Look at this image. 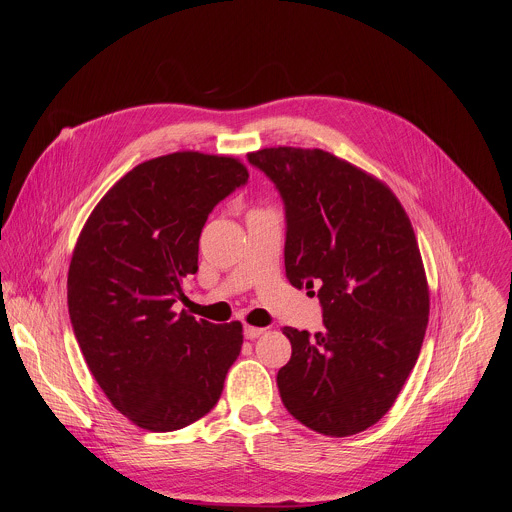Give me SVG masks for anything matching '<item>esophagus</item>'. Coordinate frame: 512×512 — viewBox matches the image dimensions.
Listing matches in <instances>:
<instances>
[{
    "instance_id": "obj_1",
    "label": "esophagus",
    "mask_w": 512,
    "mask_h": 512,
    "mask_svg": "<svg viewBox=\"0 0 512 512\" xmlns=\"http://www.w3.org/2000/svg\"><path fill=\"white\" fill-rule=\"evenodd\" d=\"M265 332V328H257V326H245V338L247 340H255Z\"/></svg>"
}]
</instances>
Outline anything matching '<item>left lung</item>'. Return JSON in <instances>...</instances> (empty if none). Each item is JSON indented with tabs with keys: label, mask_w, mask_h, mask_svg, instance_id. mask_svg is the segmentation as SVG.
<instances>
[{
	"label": "left lung",
	"mask_w": 512,
	"mask_h": 512,
	"mask_svg": "<svg viewBox=\"0 0 512 512\" xmlns=\"http://www.w3.org/2000/svg\"><path fill=\"white\" fill-rule=\"evenodd\" d=\"M247 158L285 202V277L316 287L324 308L314 336L283 328L291 358L277 373L281 401L318 433H360L393 407L427 328L429 285L409 216L385 182L330 152L277 145Z\"/></svg>",
	"instance_id": "1"
}]
</instances>
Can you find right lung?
<instances>
[{
    "label": "right lung",
    "mask_w": 512,
    "mask_h": 512,
    "mask_svg": "<svg viewBox=\"0 0 512 512\" xmlns=\"http://www.w3.org/2000/svg\"><path fill=\"white\" fill-rule=\"evenodd\" d=\"M249 178L233 156L174 152L117 180L89 214L68 267V314L95 381L133 425L182 429L221 399L243 324L174 302L198 271L210 210Z\"/></svg>",
    "instance_id": "right-lung-1"
}]
</instances>
